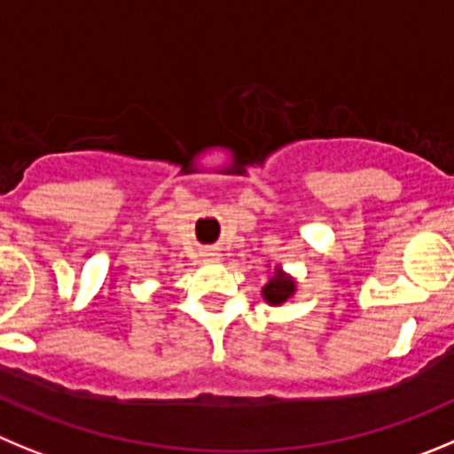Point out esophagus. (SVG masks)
I'll use <instances>...</instances> for the list:
<instances>
[{
    "label": "esophagus",
    "mask_w": 454,
    "mask_h": 454,
    "mask_svg": "<svg viewBox=\"0 0 454 454\" xmlns=\"http://www.w3.org/2000/svg\"><path fill=\"white\" fill-rule=\"evenodd\" d=\"M203 257H206L207 262H219V260H222V255H219V253L215 251V248H206V251H203Z\"/></svg>",
    "instance_id": "1"
}]
</instances>
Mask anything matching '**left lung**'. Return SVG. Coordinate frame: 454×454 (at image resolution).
Instances as JSON below:
<instances>
[{"label": "left lung", "mask_w": 454, "mask_h": 454, "mask_svg": "<svg viewBox=\"0 0 454 454\" xmlns=\"http://www.w3.org/2000/svg\"><path fill=\"white\" fill-rule=\"evenodd\" d=\"M298 294V279L291 273H286L279 264L273 266L269 273V282L262 286V298L270 307H282V304L291 302Z\"/></svg>", "instance_id": "obj_1"}]
</instances>
